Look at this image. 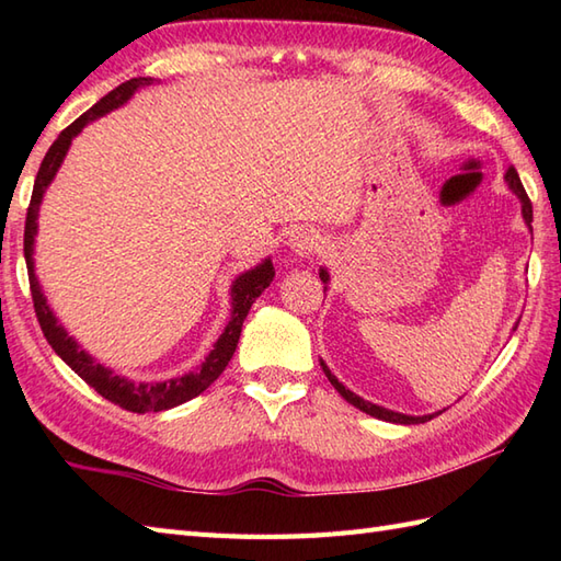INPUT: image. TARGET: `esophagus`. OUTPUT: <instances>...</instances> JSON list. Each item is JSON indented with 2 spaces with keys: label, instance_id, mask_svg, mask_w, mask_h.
I'll return each instance as SVG.
<instances>
[{
  "label": "esophagus",
  "instance_id": "34e87169",
  "mask_svg": "<svg viewBox=\"0 0 561 561\" xmlns=\"http://www.w3.org/2000/svg\"><path fill=\"white\" fill-rule=\"evenodd\" d=\"M323 243H325L323 236H320V231L313 229V226H296L287 241V245L294 250V253L301 257L318 255L320 250H323Z\"/></svg>",
  "mask_w": 561,
  "mask_h": 561
}]
</instances>
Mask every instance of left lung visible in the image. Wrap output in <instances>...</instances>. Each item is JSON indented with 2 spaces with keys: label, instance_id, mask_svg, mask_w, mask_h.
I'll list each match as a JSON object with an SVG mask.
<instances>
[{
  "label": "left lung",
  "instance_id": "1",
  "mask_svg": "<svg viewBox=\"0 0 561 561\" xmlns=\"http://www.w3.org/2000/svg\"><path fill=\"white\" fill-rule=\"evenodd\" d=\"M504 181H506V185H508V190L511 193H514L518 199H520V214H523V221L528 224V229L533 231V205H530V199H528V195H526V190H523V183H520V178H518V173H516V169L514 165H511V169L506 171V175H504ZM320 279H323V284H325V289L323 291H328V284H330V272L325 270V267H320ZM518 328V323L514 325V330ZM320 366H323V371H325V376H328V380L332 383V388H335L340 396L347 400L350 404H354L356 410H362V412H366V414H371V416H376V420H383V422H392V424H424V422H428V420H434L436 414H440V412H434V414H422V416H412V414H402V412H396V410H388V408H380V404H374V402H368V400H364V398H359L356 396V392H352L350 388H344L340 380L335 378V374L330 371L328 368V364L320 359Z\"/></svg>",
  "mask_w": 561,
  "mask_h": 561
}]
</instances>
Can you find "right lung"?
Returning <instances> with one entry per match:
<instances>
[{
	"mask_svg": "<svg viewBox=\"0 0 561 561\" xmlns=\"http://www.w3.org/2000/svg\"><path fill=\"white\" fill-rule=\"evenodd\" d=\"M149 83H153L151 77H137V79H129V81L121 83V87L113 89L111 93H105V96L96 105H93V108H89L81 117H77V121L71 123L67 129L59 133V137L53 141V147L45 153L38 175H35L31 205H28V214H26V231H23V257H26V267H28L33 308H35V316H38V323H41L45 340L50 342V347L57 352L59 359H62L77 376L87 380V383L96 390L99 396H103L105 400H111L115 404H121L123 410L137 412V414L171 410V408H175V404L193 400L199 396L202 390H207L214 380L221 376L224 368L229 366L231 356L236 352L238 337H241V328H243V320L250 311V306L255 304L257 296L265 291L274 279V267H272L270 257L257 262L255 267H250V270L238 274L231 284V318H229V323H226L219 340L214 342L211 352L205 356V362H202L195 371L178 376V378L161 380V383H137V380L125 378L121 374H115L113 368L99 364L87 350H81V344L69 335L65 325L59 323L57 316L53 313V308H50V304H47L45 294H43L41 282H38V277H35V262H33L35 236H38V211L43 205L45 190L50 187V183L55 181L59 165H62L67 151L71 147V139H75L89 123L99 121V117L108 115L115 108H123V105L133 99L139 89L149 87Z\"/></svg>",
	"mask_w": 561,
	"mask_h": 561,
	"instance_id": "1",
	"label": "right lung"
}]
</instances>
